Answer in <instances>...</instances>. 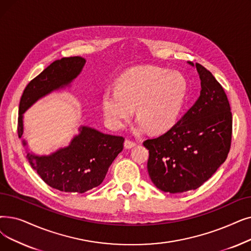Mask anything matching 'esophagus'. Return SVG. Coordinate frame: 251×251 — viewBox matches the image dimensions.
Wrapping results in <instances>:
<instances>
[{"label": "esophagus", "mask_w": 251, "mask_h": 251, "mask_svg": "<svg viewBox=\"0 0 251 251\" xmlns=\"http://www.w3.org/2000/svg\"><path fill=\"white\" fill-rule=\"evenodd\" d=\"M135 146H136V144L134 143V141L130 140V139H126L125 143H124L125 149H131V148H133V147H135Z\"/></svg>", "instance_id": "obj_1"}]
</instances>
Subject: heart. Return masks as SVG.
<instances>
[{
    "mask_svg": "<svg viewBox=\"0 0 251 251\" xmlns=\"http://www.w3.org/2000/svg\"><path fill=\"white\" fill-rule=\"evenodd\" d=\"M187 94L188 83L180 73L158 67L135 68L119 78L116 88L104 90L101 108L106 123L120 129L136 104L138 127L161 132L176 122Z\"/></svg>",
    "mask_w": 251,
    "mask_h": 251,
    "instance_id": "b5f03b06",
    "label": "heart"
}]
</instances>
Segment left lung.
I'll return each mask as SVG.
<instances>
[{
  "instance_id": "left-lung-1",
  "label": "left lung",
  "mask_w": 251,
  "mask_h": 251,
  "mask_svg": "<svg viewBox=\"0 0 251 251\" xmlns=\"http://www.w3.org/2000/svg\"><path fill=\"white\" fill-rule=\"evenodd\" d=\"M201 81L200 96L163 135L148 139L149 176L171 194L196 190L226 161L232 139V113L222 85L203 65L191 61Z\"/></svg>"
}]
</instances>
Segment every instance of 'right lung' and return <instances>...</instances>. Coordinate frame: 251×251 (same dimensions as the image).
I'll return each instance as SVG.
<instances>
[{
    "label": "right lung",
    "instance_id": "obj_1",
    "mask_svg": "<svg viewBox=\"0 0 251 251\" xmlns=\"http://www.w3.org/2000/svg\"><path fill=\"white\" fill-rule=\"evenodd\" d=\"M86 60L83 57H63L52 62L31 80L21 96L18 116V136L24 134V114L46 95L71 87L81 74ZM124 137L100 132L81 125L69 146L49 155L29 151L23 138L26 159L48 186L65 193H85L103 181L106 172L123 150Z\"/></svg>",
    "mask_w": 251,
    "mask_h": 251
}]
</instances>
